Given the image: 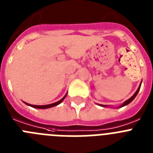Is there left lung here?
<instances>
[{"label":"left lung","mask_w":153,"mask_h":153,"mask_svg":"<svg viewBox=\"0 0 153 153\" xmlns=\"http://www.w3.org/2000/svg\"><path fill=\"white\" fill-rule=\"evenodd\" d=\"M141 83H142V82H141ZM141 83H140V86H139V88H138V90H136V93H135L134 94H133V96H132V97H131V98H129V100H128L125 101V102H123V104L122 106H121V107H123V106H126V105H128V104H129V103H130V102H132V101L133 100H134V99H135V97H136V95H137V94H138V93H139V91H140V87H141ZM100 106H104V105H100Z\"/></svg>","instance_id":"left-lung-1"}]
</instances>
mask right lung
Masks as SVG:
<instances>
[{
    "mask_svg": "<svg viewBox=\"0 0 153 153\" xmlns=\"http://www.w3.org/2000/svg\"><path fill=\"white\" fill-rule=\"evenodd\" d=\"M66 96H67V94L64 96V97H63V98L60 100H59L58 102H54V103H52V104H49V105H44V106H36V105H31V104H29L27 103V102H25V103L27 104V105H28V106H32V107L33 108H37V109H47V108H51V107H53V106H56V105H58V104H60V102H62V101L64 100V98L66 97Z\"/></svg>",
    "mask_w": 153,
    "mask_h": 153,
    "instance_id": "obj_1",
    "label": "right lung"
}]
</instances>
